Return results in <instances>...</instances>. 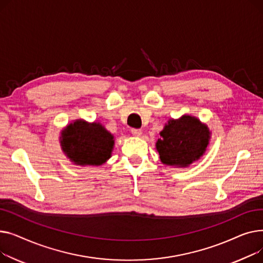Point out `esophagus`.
Masks as SVG:
<instances>
[{"mask_svg": "<svg viewBox=\"0 0 263 263\" xmlns=\"http://www.w3.org/2000/svg\"><path fill=\"white\" fill-rule=\"evenodd\" d=\"M132 134L135 137H140L142 135V130L141 129H138V128H132Z\"/></svg>", "mask_w": 263, "mask_h": 263, "instance_id": "34e87169", "label": "esophagus"}]
</instances>
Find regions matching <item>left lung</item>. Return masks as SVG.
<instances>
[{
    "mask_svg": "<svg viewBox=\"0 0 263 263\" xmlns=\"http://www.w3.org/2000/svg\"><path fill=\"white\" fill-rule=\"evenodd\" d=\"M210 140V132L197 118L184 115L167 121L156 142L163 164L184 167L204 155Z\"/></svg>",
    "mask_w": 263,
    "mask_h": 263,
    "instance_id": "left-lung-1",
    "label": "left lung"
}]
</instances>
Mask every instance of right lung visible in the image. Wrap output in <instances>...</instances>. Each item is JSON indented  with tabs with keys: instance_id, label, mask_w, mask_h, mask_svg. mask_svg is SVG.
I'll return each instance as SVG.
<instances>
[{
	"instance_id": "obj_1",
	"label": "right lung",
	"mask_w": 263,
	"mask_h": 263,
	"mask_svg": "<svg viewBox=\"0 0 263 263\" xmlns=\"http://www.w3.org/2000/svg\"><path fill=\"white\" fill-rule=\"evenodd\" d=\"M60 145L77 165H101L111 157L115 140L101 123L76 120L61 132Z\"/></svg>"
}]
</instances>
